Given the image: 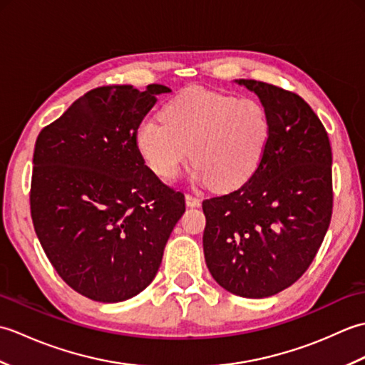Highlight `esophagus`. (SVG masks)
<instances>
[{
  "mask_svg": "<svg viewBox=\"0 0 365 365\" xmlns=\"http://www.w3.org/2000/svg\"><path fill=\"white\" fill-rule=\"evenodd\" d=\"M185 200H187V205L188 207H196L200 204V197L196 196V195H190V192H187V196H185Z\"/></svg>",
  "mask_w": 365,
  "mask_h": 365,
  "instance_id": "esophagus-1",
  "label": "esophagus"
}]
</instances>
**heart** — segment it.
Here are the masks:
<instances>
[{"mask_svg": "<svg viewBox=\"0 0 365 365\" xmlns=\"http://www.w3.org/2000/svg\"><path fill=\"white\" fill-rule=\"evenodd\" d=\"M163 120H144L136 144L147 165L174 178L191 157L196 177L216 190L242 187L260 166L271 136L267 108L257 98L202 88L182 91L165 106Z\"/></svg>", "mask_w": 365, "mask_h": 365, "instance_id": "b5f03b06", "label": "heart"}]
</instances>
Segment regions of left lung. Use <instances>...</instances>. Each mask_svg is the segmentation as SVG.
<instances>
[{
	"label": "left lung",
	"mask_w": 365,
	"mask_h": 365,
	"mask_svg": "<svg viewBox=\"0 0 365 365\" xmlns=\"http://www.w3.org/2000/svg\"><path fill=\"white\" fill-rule=\"evenodd\" d=\"M271 122L260 166L242 187L205 199L204 255L222 289L267 298L306 273L332 216V152L319 115L292 91L240 80Z\"/></svg>",
	"instance_id": "1"
}]
</instances>
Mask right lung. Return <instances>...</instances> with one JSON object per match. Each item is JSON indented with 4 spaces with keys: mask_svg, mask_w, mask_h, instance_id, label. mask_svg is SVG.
I'll list each match as a JSON object with an SVG mask.
<instances>
[{
    "mask_svg": "<svg viewBox=\"0 0 365 365\" xmlns=\"http://www.w3.org/2000/svg\"><path fill=\"white\" fill-rule=\"evenodd\" d=\"M163 92L170 89H92L37 136L36 235L61 279L89 299L119 302L143 292L185 213L183 192L145 166L135 138Z\"/></svg>",
    "mask_w": 365,
    "mask_h": 365,
    "instance_id": "1",
    "label": "right lung"
}]
</instances>
